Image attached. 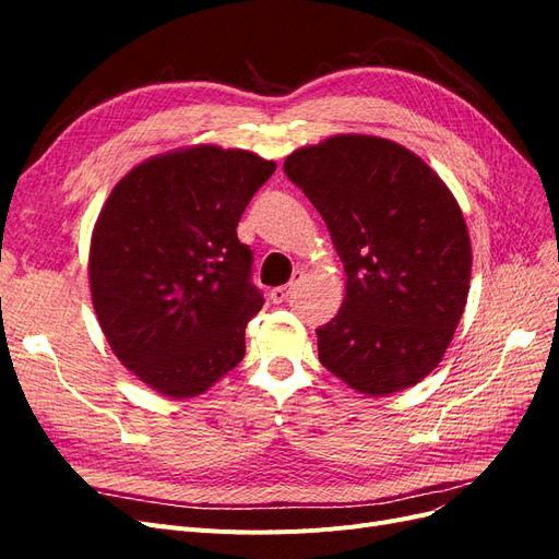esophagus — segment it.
Segmentation results:
<instances>
[{
	"instance_id": "obj_1",
	"label": "esophagus",
	"mask_w": 559,
	"mask_h": 559,
	"mask_svg": "<svg viewBox=\"0 0 559 559\" xmlns=\"http://www.w3.org/2000/svg\"><path fill=\"white\" fill-rule=\"evenodd\" d=\"M300 282H302V273H300V270H296L289 284H286V286H275V289L270 292V300H273V302H284L286 298L294 294V289H296Z\"/></svg>"
}]
</instances>
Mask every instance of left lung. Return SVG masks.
Listing matches in <instances>:
<instances>
[{
	"label": "left lung",
	"mask_w": 559,
	"mask_h": 559,
	"mask_svg": "<svg viewBox=\"0 0 559 559\" xmlns=\"http://www.w3.org/2000/svg\"><path fill=\"white\" fill-rule=\"evenodd\" d=\"M284 173L326 222L345 300L317 329L319 361L366 396L425 380L464 314L471 238L443 179L405 146L335 134L302 146Z\"/></svg>",
	"instance_id": "left-lung-1"
}]
</instances>
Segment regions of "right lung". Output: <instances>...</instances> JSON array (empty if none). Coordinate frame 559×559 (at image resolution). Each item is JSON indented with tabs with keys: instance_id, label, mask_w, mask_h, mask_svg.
<instances>
[{
	"instance_id": "1",
	"label": "right lung",
	"mask_w": 559,
	"mask_h": 559,
	"mask_svg": "<svg viewBox=\"0 0 559 559\" xmlns=\"http://www.w3.org/2000/svg\"><path fill=\"white\" fill-rule=\"evenodd\" d=\"M275 167L242 148H177L132 167L99 212L93 308L118 361L158 394L198 396L242 361L263 296L235 228Z\"/></svg>"
}]
</instances>
